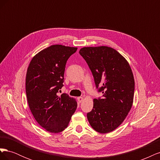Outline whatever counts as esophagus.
I'll list each match as a JSON object with an SVG mask.
<instances>
[{
	"instance_id": "esophagus-1",
	"label": "esophagus",
	"mask_w": 160,
	"mask_h": 160,
	"mask_svg": "<svg viewBox=\"0 0 160 160\" xmlns=\"http://www.w3.org/2000/svg\"><path fill=\"white\" fill-rule=\"evenodd\" d=\"M77 101H78V102L79 103H82V101H83V98H82V97H79V98H77Z\"/></svg>"
}]
</instances>
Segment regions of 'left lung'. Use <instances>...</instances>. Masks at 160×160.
<instances>
[{
	"instance_id": "left-lung-1",
	"label": "left lung",
	"mask_w": 160,
	"mask_h": 160,
	"mask_svg": "<svg viewBox=\"0 0 160 160\" xmlns=\"http://www.w3.org/2000/svg\"><path fill=\"white\" fill-rule=\"evenodd\" d=\"M79 54L93 75L96 88L103 98L93 99V109L87 115L93 129L101 133L115 130L132 107L135 81L128 61L111 47L81 48ZM102 87L98 88V85Z\"/></svg>"
}]
</instances>
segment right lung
I'll list each match as a JSON object with an SVG mask.
<instances>
[{"label": "right lung", "instance_id": "add662e5", "mask_svg": "<svg viewBox=\"0 0 160 160\" xmlns=\"http://www.w3.org/2000/svg\"><path fill=\"white\" fill-rule=\"evenodd\" d=\"M77 47L51 45L32 57L26 75V93L30 110L37 123L47 132L59 133L67 128L75 113V99L62 93L67 61Z\"/></svg>", "mask_w": 160, "mask_h": 160}]
</instances>
